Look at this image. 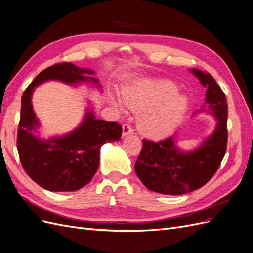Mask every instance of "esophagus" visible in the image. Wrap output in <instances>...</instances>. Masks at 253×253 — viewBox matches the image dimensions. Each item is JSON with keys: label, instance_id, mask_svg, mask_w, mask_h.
Masks as SVG:
<instances>
[{"label": "esophagus", "instance_id": "esophagus-1", "mask_svg": "<svg viewBox=\"0 0 253 253\" xmlns=\"http://www.w3.org/2000/svg\"><path fill=\"white\" fill-rule=\"evenodd\" d=\"M132 133H133V129L131 128V126H130L129 124H124L123 125V132H122V135L127 136V135H130Z\"/></svg>", "mask_w": 253, "mask_h": 253}]
</instances>
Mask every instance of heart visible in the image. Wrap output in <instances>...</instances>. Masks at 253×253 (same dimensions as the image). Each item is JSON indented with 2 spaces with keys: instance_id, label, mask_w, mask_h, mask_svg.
I'll use <instances>...</instances> for the list:
<instances>
[{
  "instance_id": "b5f03b06",
  "label": "heart",
  "mask_w": 253,
  "mask_h": 253,
  "mask_svg": "<svg viewBox=\"0 0 253 253\" xmlns=\"http://www.w3.org/2000/svg\"><path fill=\"white\" fill-rule=\"evenodd\" d=\"M122 100L112 99L119 112H124V104L140 112L136 124L145 136L160 140L170 135L180 124L189 106L187 94L177 92L175 84L169 81L143 80L122 89Z\"/></svg>"
}]
</instances>
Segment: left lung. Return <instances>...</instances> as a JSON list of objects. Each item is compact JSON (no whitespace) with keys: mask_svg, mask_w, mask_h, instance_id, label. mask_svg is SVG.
<instances>
[{"mask_svg":"<svg viewBox=\"0 0 253 253\" xmlns=\"http://www.w3.org/2000/svg\"><path fill=\"white\" fill-rule=\"evenodd\" d=\"M190 71L207 88L205 103L208 113L216 119V125L212 134L191 151L178 148L175 135L159 143L143 140V148L134 165L135 173L145 187L158 193L180 195L201 188L214 175L226 152V96L210 73L197 68Z\"/></svg>","mask_w":253,"mask_h":253,"instance_id":"8db88e82","label":"left lung"}]
</instances>
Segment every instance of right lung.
Returning a JSON list of instances; mask_svg holds the SVG:
<instances>
[{
  "label": "right lung",
  "mask_w": 253,
  "mask_h": 253,
  "mask_svg": "<svg viewBox=\"0 0 253 253\" xmlns=\"http://www.w3.org/2000/svg\"><path fill=\"white\" fill-rule=\"evenodd\" d=\"M94 71L71 63L55 64L40 72L22 96L21 119L18 130V152L26 173L44 189L76 191L91 181L100 164V149L107 142L119 141L122 126L117 122L97 120L91 108L73 131L42 140L36 136L40 122L32 108L35 88L50 80L67 85L91 83L102 88Z\"/></svg>",
  "instance_id": "1"
}]
</instances>
